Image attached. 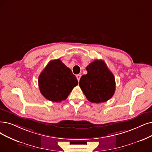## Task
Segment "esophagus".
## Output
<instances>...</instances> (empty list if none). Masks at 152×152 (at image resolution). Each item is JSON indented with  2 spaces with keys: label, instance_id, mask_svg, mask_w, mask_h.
I'll return each instance as SVG.
<instances>
[{
  "label": "esophagus",
  "instance_id": "1",
  "mask_svg": "<svg viewBox=\"0 0 152 152\" xmlns=\"http://www.w3.org/2000/svg\"><path fill=\"white\" fill-rule=\"evenodd\" d=\"M76 77H77V78L78 81L79 82V80H80V77H81V75H80V74H78V75H76Z\"/></svg>",
  "mask_w": 152,
  "mask_h": 152
}]
</instances>
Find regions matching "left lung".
Segmentation results:
<instances>
[{
  "label": "left lung",
  "mask_w": 152,
  "mask_h": 152,
  "mask_svg": "<svg viewBox=\"0 0 152 152\" xmlns=\"http://www.w3.org/2000/svg\"><path fill=\"white\" fill-rule=\"evenodd\" d=\"M86 70L87 74L81 77L79 86L87 100L99 104L110 99L115 91V80L106 64L102 60H95Z\"/></svg>",
  "instance_id": "left-lung-1"
}]
</instances>
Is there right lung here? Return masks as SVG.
<instances>
[{"instance_id": "1", "label": "right lung", "mask_w": 152, "mask_h": 152, "mask_svg": "<svg viewBox=\"0 0 152 152\" xmlns=\"http://www.w3.org/2000/svg\"><path fill=\"white\" fill-rule=\"evenodd\" d=\"M77 85L75 75L60 59L50 61L39 77L41 94L52 102L65 100Z\"/></svg>"}]
</instances>
